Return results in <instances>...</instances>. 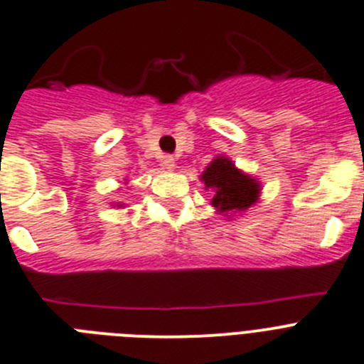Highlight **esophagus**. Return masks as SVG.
<instances>
[{
    "mask_svg": "<svg viewBox=\"0 0 364 364\" xmlns=\"http://www.w3.org/2000/svg\"><path fill=\"white\" fill-rule=\"evenodd\" d=\"M161 166L165 168V171H174V168H176V158H174V156H163Z\"/></svg>",
    "mask_w": 364,
    "mask_h": 364,
    "instance_id": "esophagus-1",
    "label": "esophagus"
}]
</instances>
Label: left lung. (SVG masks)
I'll return each instance as SVG.
<instances>
[{
  "label": "left lung",
  "mask_w": 364,
  "mask_h": 364,
  "mask_svg": "<svg viewBox=\"0 0 364 364\" xmlns=\"http://www.w3.org/2000/svg\"><path fill=\"white\" fill-rule=\"evenodd\" d=\"M201 181L206 190H212V206L215 212L228 219L259 203L262 192L259 179L237 168L226 156H217L210 161L203 171Z\"/></svg>",
  "instance_id": "8db88e82"
}]
</instances>
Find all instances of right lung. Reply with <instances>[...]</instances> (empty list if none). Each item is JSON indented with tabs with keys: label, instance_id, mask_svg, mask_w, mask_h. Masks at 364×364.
I'll return each instance as SVG.
<instances>
[{
	"label": "right lung",
	"instance_id": "1",
	"mask_svg": "<svg viewBox=\"0 0 364 364\" xmlns=\"http://www.w3.org/2000/svg\"><path fill=\"white\" fill-rule=\"evenodd\" d=\"M125 185H127V183H125ZM114 206H118V208H124L125 205H122V203H117V205H114Z\"/></svg>",
	"mask_w": 364,
	"mask_h": 364
}]
</instances>
